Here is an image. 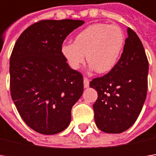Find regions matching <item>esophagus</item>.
Masks as SVG:
<instances>
[{
	"instance_id": "esophagus-1",
	"label": "esophagus",
	"mask_w": 156,
	"mask_h": 156,
	"mask_svg": "<svg viewBox=\"0 0 156 156\" xmlns=\"http://www.w3.org/2000/svg\"><path fill=\"white\" fill-rule=\"evenodd\" d=\"M83 83H84V87H89V80L87 79V77H84V79H83Z\"/></svg>"
}]
</instances>
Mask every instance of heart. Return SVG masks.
<instances>
[{"label":"heart","instance_id":"heart-1","mask_svg":"<svg viewBox=\"0 0 156 156\" xmlns=\"http://www.w3.org/2000/svg\"><path fill=\"white\" fill-rule=\"evenodd\" d=\"M124 47V35L116 25L94 23L76 34L75 42H65L61 52L73 69H79L85 62L98 73L111 71L119 62Z\"/></svg>","mask_w":156,"mask_h":156}]
</instances>
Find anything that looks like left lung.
<instances>
[{"label":"left lung","mask_w":156,"mask_h":156,"mask_svg":"<svg viewBox=\"0 0 156 156\" xmlns=\"http://www.w3.org/2000/svg\"><path fill=\"white\" fill-rule=\"evenodd\" d=\"M117 65L89 87L98 97L94 103V122L105 133L119 134L129 129L138 118L147 89L148 61L138 35L130 27Z\"/></svg>","instance_id":"1"}]
</instances>
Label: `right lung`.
Listing matches in <instances>:
<instances>
[{
	"label": "right lung",
	"instance_id": "obj_1",
	"mask_svg": "<svg viewBox=\"0 0 156 156\" xmlns=\"http://www.w3.org/2000/svg\"><path fill=\"white\" fill-rule=\"evenodd\" d=\"M84 23L42 20L25 29L10 56V93L21 117L43 135L60 133L83 92V76L70 69L61 52L64 40Z\"/></svg>",
	"mask_w": 156,
	"mask_h": 156
}]
</instances>
